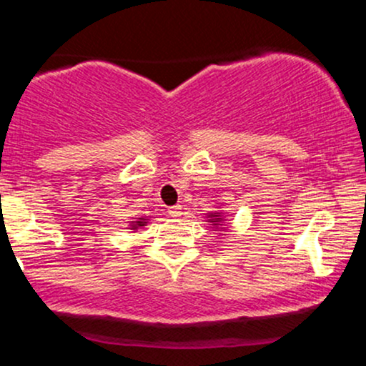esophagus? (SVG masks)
<instances>
[{
  "label": "esophagus",
  "instance_id": "1",
  "mask_svg": "<svg viewBox=\"0 0 366 366\" xmlns=\"http://www.w3.org/2000/svg\"><path fill=\"white\" fill-rule=\"evenodd\" d=\"M169 215L174 217V218H177V217L182 215V208H180V204H175V207H170V208H169Z\"/></svg>",
  "mask_w": 366,
  "mask_h": 366
}]
</instances>
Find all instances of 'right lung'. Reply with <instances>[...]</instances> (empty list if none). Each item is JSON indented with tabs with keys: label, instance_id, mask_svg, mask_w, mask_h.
I'll return each mask as SVG.
<instances>
[{
	"label": "right lung",
	"instance_id": "add662e5",
	"mask_svg": "<svg viewBox=\"0 0 366 366\" xmlns=\"http://www.w3.org/2000/svg\"><path fill=\"white\" fill-rule=\"evenodd\" d=\"M137 225H142V222H137Z\"/></svg>",
	"mask_w": 366,
	"mask_h": 366
}]
</instances>
